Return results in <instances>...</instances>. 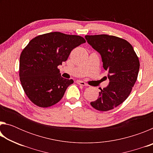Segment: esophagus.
Here are the masks:
<instances>
[{
    "label": "esophagus",
    "instance_id": "1",
    "mask_svg": "<svg viewBox=\"0 0 153 153\" xmlns=\"http://www.w3.org/2000/svg\"><path fill=\"white\" fill-rule=\"evenodd\" d=\"M77 83L79 85H81V86H88V84H86V83H85L83 81H80V80H78V81H77Z\"/></svg>",
    "mask_w": 153,
    "mask_h": 153
}]
</instances>
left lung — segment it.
I'll list each match as a JSON object with an SVG mask.
<instances>
[{
	"label": "left lung",
	"mask_w": 153,
	"mask_h": 153,
	"mask_svg": "<svg viewBox=\"0 0 153 153\" xmlns=\"http://www.w3.org/2000/svg\"><path fill=\"white\" fill-rule=\"evenodd\" d=\"M88 43L100 53L109 84L100 88L97 100L90 102L97 110L107 111L125 101L138 77L140 62L128 41L107 34L85 36Z\"/></svg>",
	"instance_id": "obj_1"
}]
</instances>
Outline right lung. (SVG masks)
Here are the masks:
<instances>
[{
    "label": "right lung",
    "instance_id": "1",
    "mask_svg": "<svg viewBox=\"0 0 153 153\" xmlns=\"http://www.w3.org/2000/svg\"><path fill=\"white\" fill-rule=\"evenodd\" d=\"M86 40L61 32L38 36L30 41L19 58V77L25 94L40 107H51L63 98L73 79L62 77L58 66L71 51Z\"/></svg>",
    "mask_w": 153,
    "mask_h": 153
}]
</instances>
